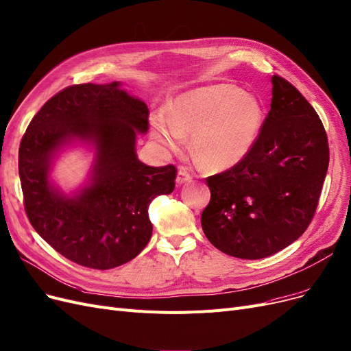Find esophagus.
I'll use <instances>...</instances> for the list:
<instances>
[{
    "label": "esophagus",
    "mask_w": 351,
    "mask_h": 351,
    "mask_svg": "<svg viewBox=\"0 0 351 351\" xmlns=\"http://www.w3.org/2000/svg\"><path fill=\"white\" fill-rule=\"evenodd\" d=\"M191 180H192V176L185 169H180L178 172V176H176V184L178 185H184V184H186V182H191Z\"/></svg>",
    "instance_id": "34e87169"
}]
</instances>
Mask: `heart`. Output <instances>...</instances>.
Segmentation results:
<instances>
[{
	"label": "heart",
	"instance_id": "obj_1",
	"mask_svg": "<svg viewBox=\"0 0 351 351\" xmlns=\"http://www.w3.org/2000/svg\"><path fill=\"white\" fill-rule=\"evenodd\" d=\"M264 121V109L255 96L226 83L197 87L176 96L169 110L150 116L152 138L167 150L185 143L209 171L238 165L254 147Z\"/></svg>",
	"mask_w": 351,
	"mask_h": 351
}]
</instances>
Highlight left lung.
<instances>
[{"instance_id":"1","label":"left lung","mask_w":351,"mask_h":351,"mask_svg":"<svg viewBox=\"0 0 351 351\" xmlns=\"http://www.w3.org/2000/svg\"><path fill=\"white\" fill-rule=\"evenodd\" d=\"M271 83V109L250 154L206 179L202 230L213 247L242 260L269 256L304 234L328 169L327 134L313 106L280 75Z\"/></svg>"}]
</instances>
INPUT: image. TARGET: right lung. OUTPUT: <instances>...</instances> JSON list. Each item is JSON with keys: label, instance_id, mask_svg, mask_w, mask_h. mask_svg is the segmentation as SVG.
Listing matches in <instances>:
<instances>
[{"label": "right lung", "instance_id": "1", "mask_svg": "<svg viewBox=\"0 0 351 351\" xmlns=\"http://www.w3.org/2000/svg\"><path fill=\"white\" fill-rule=\"evenodd\" d=\"M119 82L75 84L53 96L29 121L19 150L24 208L38 235L67 260L110 269L138 256L154 226L147 208L175 189L176 167L138 159L136 136L149 129L145 101ZM82 143L95 158L86 185L70 195L52 184V162Z\"/></svg>", "mask_w": 351, "mask_h": 351}]
</instances>
